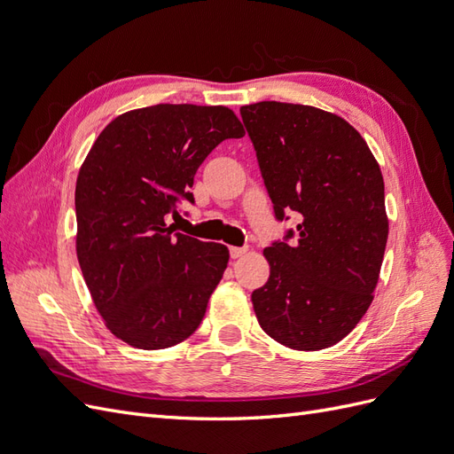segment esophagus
I'll list each match as a JSON object with an SVG mask.
<instances>
[{"label":"esophagus","mask_w":454,"mask_h":454,"mask_svg":"<svg viewBox=\"0 0 454 454\" xmlns=\"http://www.w3.org/2000/svg\"><path fill=\"white\" fill-rule=\"evenodd\" d=\"M246 252H248V248H237V246H232V248H229V254H231L232 259L242 257Z\"/></svg>","instance_id":"1"}]
</instances>
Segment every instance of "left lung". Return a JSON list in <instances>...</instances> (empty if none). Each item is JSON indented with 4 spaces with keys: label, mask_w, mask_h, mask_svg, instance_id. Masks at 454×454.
<instances>
[{
    "label": "left lung",
    "mask_w": 454,
    "mask_h": 454,
    "mask_svg": "<svg viewBox=\"0 0 454 454\" xmlns=\"http://www.w3.org/2000/svg\"><path fill=\"white\" fill-rule=\"evenodd\" d=\"M240 115L274 215L301 217L263 250L270 277L252 294L257 322L287 348L333 347L362 320L379 282L388 239L379 162L358 130L324 109L257 102Z\"/></svg>",
    "instance_id": "left-lung-1"
}]
</instances>
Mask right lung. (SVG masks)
Returning <instances> with one entry per match:
<instances>
[{"mask_svg": "<svg viewBox=\"0 0 454 454\" xmlns=\"http://www.w3.org/2000/svg\"><path fill=\"white\" fill-rule=\"evenodd\" d=\"M246 132L223 106L157 104L115 117L75 185L77 259L109 332L160 350L195 333L229 250L167 225L204 159Z\"/></svg>", "mask_w": 454, "mask_h": 454, "instance_id": "right-lung-1", "label": "right lung"}]
</instances>
